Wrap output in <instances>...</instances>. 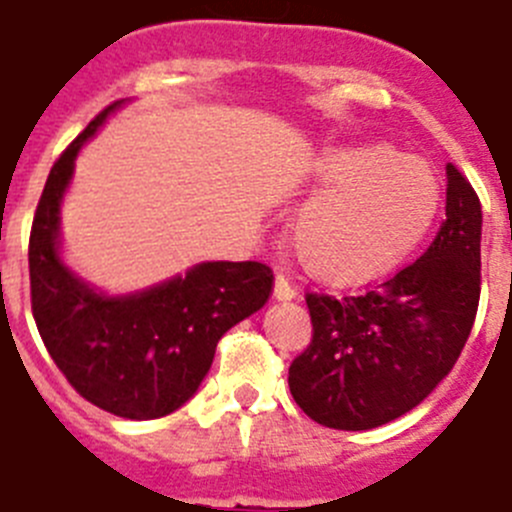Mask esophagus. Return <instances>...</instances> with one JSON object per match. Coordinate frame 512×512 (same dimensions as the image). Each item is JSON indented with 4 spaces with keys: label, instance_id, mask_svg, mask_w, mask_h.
Masks as SVG:
<instances>
[{
    "label": "esophagus",
    "instance_id": "esophagus-1",
    "mask_svg": "<svg viewBox=\"0 0 512 512\" xmlns=\"http://www.w3.org/2000/svg\"><path fill=\"white\" fill-rule=\"evenodd\" d=\"M295 295H298V287L287 280V274H277V280H274V298L277 301H290Z\"/></svg>",
    "mask_w": 512,
    "mask_h": 512
}]
</instances>
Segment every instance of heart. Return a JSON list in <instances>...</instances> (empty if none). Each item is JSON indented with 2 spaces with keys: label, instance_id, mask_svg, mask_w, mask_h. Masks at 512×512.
<instances>
[{
  "label": "heart",
  "instance_id": "heart-1",
  "mask_svg": "<svg viewBox=\"0 0 512 512\" xmlns=\"http://www.w3.org/2000/svg\"><path fill=\"white\" fill-rule=\"evenodd\" d=\"M316 177L324 190L295 219L293 246L303 269L324 282L353 285L387 272L437 211L432 170L384 143L327 151Z\"/></svg>",
  "mask_w": 512,
  "mask_h": 512
}]
</instances>
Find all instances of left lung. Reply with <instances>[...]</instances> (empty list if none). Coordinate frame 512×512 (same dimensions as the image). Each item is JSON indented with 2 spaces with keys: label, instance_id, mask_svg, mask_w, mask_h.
Masks as SVG:
<instances>
[{
  "label": "left lung",
  "instance_id": "obj_1",
  "mask_svg": "<svg viewBox=\"0 0 512 512\" xmlns=\"http://www.w3.org/2000/svg\"><path fill=\"white\" fill-rule=\"evenodd\" d=\"M481 293V204L447 164L445 222L413 264L356 295L306 293L314 324L290 363V392L329 429H374L416 408L447 377Z\"/></svg>",
  "mask_w": 512,
  "mask_h": 512
}]
</instances>
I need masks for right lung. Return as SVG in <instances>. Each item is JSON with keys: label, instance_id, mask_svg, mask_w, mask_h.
Returning a JSON list of instances; mask_svg holds the SVG:
<instances>
[{"label": "right lung", "instance_id": "add662e5", "mask_svg": "<svg viewBox=\"0 0 512 512\" xmlns=\"http://www.w3.org/2000/svg\"><path fill=\"white\" fill-rule=\"evenodd\" d=\"M120 101L101 109L46 177L33 214L28 269L38 335L73 390L133 421L177 411L206 377L227 329L259 311L274 287L261 261H209L128 298H104L57 256L59 201L86 138Z\"/></svg>", "mask_w": 512, "mask_h": 512}]
</instances>
